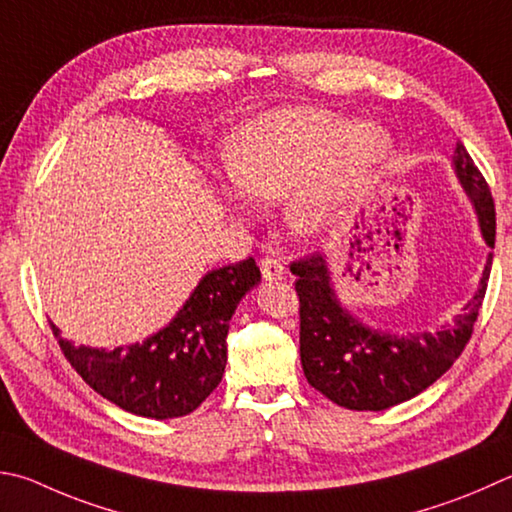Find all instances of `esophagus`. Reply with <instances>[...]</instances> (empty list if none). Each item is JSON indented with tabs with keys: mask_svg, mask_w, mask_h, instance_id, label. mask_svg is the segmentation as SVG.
I'll return each instance as SVG.
<instances>
[{
	"mask_svg": "<svg viewBox=\"0 0 512 512\" xmlns=\"http://www.w3.org/2000/svg\"><path fill=\"white\" fill-rule=\"evenodd\" d=\"M259 268H262L264 280H268V282H273V280H282V275H284V264H282V259H277L275 255H266V257H262V262H259Z\"/></svg>",
	"mask_w": 512,
	"mask_h": 512,
	"instance_id": "1",
	"label": "esophagus"
}]
</instances>
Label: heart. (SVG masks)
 <instances>
[{"label": "heart", "instance_id": "b5f03b06", "mask_svg": "<svg viewBox=\"0 0 512 512\" xmlns=\"http://www.w3.org/2000/svg\"><path fill=\"white\" fill-rule=\"evenodd\" d=\"M392 141L376 127L324 109H280L250 125L228 154V174L255 199L288 201L302 230L329 228L376 167ZM237 201V194L228 192Z\"/></svg>", "mask_w": 512, "mask_h": 512}]
</instances>
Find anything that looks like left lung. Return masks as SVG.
I'll return each instance as SVG.
<instances>
[{
    "instance_id": "left-lung-1",
    "label": "left lung",
    "mask_w": 512,
    "mask_h": 512,
    "mask_svg": "<svg viewBox=\"0 0 512 512\" xmlns=\"http://www.w3.org/2000/svg\"><path fill=\"white\" fill-rule=\"evenodd\" d=\"M454 167L475 203L483 237L495 248V201L463 143L454 147ZM490 266L492 255L477 295L452 327L396 338L362 327L342 309L320 253L295 259L291 273L297 275L295 293L300 297V358L309 385L336 405L358 412H380L421 394L466 349L486 297Z\"/></svg>"
}]
</instances>
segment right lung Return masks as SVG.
Segmentation results:
<instances>
[{
    "label": "right lung",
    "instance_id": "obj_1",
    "mask_svg": "<svg viewBox=\"0 0 512 512\" xmlns=\"http://www.w3.org/2000/svg\"><path fill=\"white\" fill-rule=\"evenodd\" d=\"M262 273L253 257L210 271L176 318L141 345L111 351L73 347L53 336L82 380L123 410L156 418H176L197 410L215 392L228 360V327L237 304Z\"/></svg>",
    "mask_w": 512,
    "mask_h": 512
}]
</instances>
